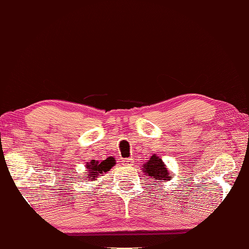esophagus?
Masks as SVG:
<instances>
[{
    "label": "esophagus",
    "instance_id": "1",
    "mask_svg": "<svg viewBox=\"0 0 249 249\" xmlns=\"http://www.w3.org/2000/svg\"><path fill=\"white\" fill-rule=\"evenodd\" d=\"M122 162H123L124 165L131 166V165H133V163H134V160H133V159H124V160Z\"/></svg>",
    "mask_w": 249,
    "mask_h": 249
}]
</instances>
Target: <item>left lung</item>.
Returning <instances> with one entry per match:
<instances>
[{
    "label": "left lung",
    "instance_id": "8db88e82",
    "mask_svg": "<svg viewBox=\"0 0 249 249\" xmlns=\"http://www.w3.org/2000/svg\"><path fill=\"white\" fill-rule=\"evenodd\" d=\"M142 170L145 173V176H148L150 179L153 180L152 182H154V181H157V182L170 181L172 178V174L169 172L165 163L157 154L152 155L150 160L144 163L142 165Z\"/></svg>",
    "mask_w": 249,
    "mask_h": 249
}]
</instances>
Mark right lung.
<instances>
[{"label":"right lung","mask_w":249,"mask_h":249,"mask_svg":"<svg viewBox=\"0 0 249 249\" xmlns=\"http://www.w3.org/2000/svg\"><path fill=\"white\" fill-rule=\"evenodd\" d=\"M114 164L115 163L113 161H110L109 159H107V160L103 161V162H98L95 160L87 162V165H86L87 172H85L87 176H85L83 179L88 180V181L97 180L98 177H101L104 173L109 171Z\"/></svg>","instance_id":"obj_1"}]
</instances>
